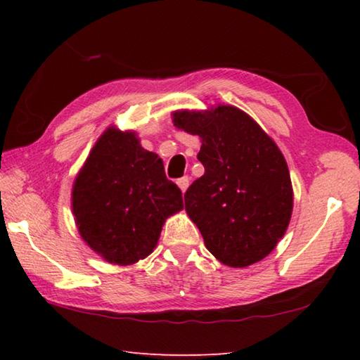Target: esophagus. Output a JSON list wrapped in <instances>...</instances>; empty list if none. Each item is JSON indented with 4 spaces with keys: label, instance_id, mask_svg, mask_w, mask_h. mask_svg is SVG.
I'll return each instance as SVG.
<instances>
[{
    "label": "esophagus",
    "instance_id": "1",
    "mask_svg": "<svg viewBox=\"0 0 360 360\" xmlns=\"http://www.w3.org/2000/svg\"><path fill=\"white\" fill-rule=\"evenodd\" d=\"M188 184H191V178H188V176H182L181 179H178V186H179V188H181V192H182V193H184V192L187 191Z\"/></svg>",
    "mask_w": 360,
    "mask_h": 360
}]
</instances>
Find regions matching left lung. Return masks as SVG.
Instances as JSON below:
<instances>
[{
  "mask_svg": "<svg viewBox=\"0 0 360 360\" xmlns=\"http://www.w3.org/2000/svg\"><path fill=\"white\" fill-rule=\"evenodd\" d=\"M173 122L202 138L205 174L184 198L206 249L233 268L266 257L288 230L294 206L281 150L251 115L230 105L176 111Z\"/></svg>",
  "mask_w": 360,
  "mask_h": 360,
  "instance_id": "8db88e82",
  "label": "left lung"
}]
</instances>
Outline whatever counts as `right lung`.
I'll use <instances>...</instances> for the list:
<instances>
[{
    "instance_id": "add662e5",
    "label": "right lung",
    "mask_w": 360,
    "mask_h": 360,
    "mask_svg": "<svg viewBox=\"0 0 360 360\" xmlns=\"http://www.w3.org/2000/svg\"><path fill=\"white\" fill-rule=\"evenodd\" d=\"M72 214L82 240L109 264L131 265L154 251L165 219L184 208L162 158L135 131L103 133L77 173Z\"/></svg>"
}]
</instances>
